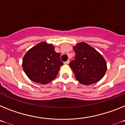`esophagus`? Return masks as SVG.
<instances>
[{
	"instance_id": "1",
	"label": "esophagus",
	"mask_w": 125,
	"mask_h": 125,
	"mask_svg": "<svg viewBox=\"0 0 125 125\" xmlns=\"http://www.w3.org/2000/svg\"><path fill=\"white\" fill-rule=\"evenodd\" d=\"M69 63H70V61H69V60H67L65 62H64V64H65V65H69Z\"/></svg>"
}]
</instances>
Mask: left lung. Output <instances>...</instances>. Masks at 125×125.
Listing matches in <instances>:
<instances>
[{
	"label": "left lung",
	"mask_w": 125,
	"mask_h": 125,
	"mask_svg": "<svg viewBox=\"0 0 125 125\" xmlns=\"http://www.w3.org/2000/svg\"><path fill=\"white\" fill-rule=\"evenodd\" d=\"M73 48L76 55L69 67L76 79L85 85L98 82L107 70V63L103 55L85 42L77 43Z\"/></svg>",
	"instance_id": "obj_1"
}]
</instances>
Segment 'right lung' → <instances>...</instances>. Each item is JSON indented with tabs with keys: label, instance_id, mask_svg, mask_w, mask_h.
Returning <instances> with one entry per match:
<instances>
[{
	"label": "right lung",
	"instance_id": "1",
	"mask_svg": "<svg viewBox=\"0 0 125 125\" xmlns=\"http://www.w3.org/2000/svg\"><path fill=\"white\" fill-rule=\"evenodd\" d=\"M22 65L24 72L31 81L46 84L56 78L63 62L60 54L55 52L53 44L42 42L26 53Z\"/></svg>",
	"mask_w": 125,
	"mask_h": 125
}]
</instances>
